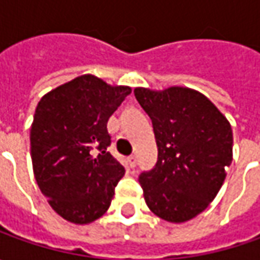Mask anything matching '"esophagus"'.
Masks as SVG:
<instances>
[{
    "instance_id": "1",
    "label": "esophagus",
    "mask_w": 260,
    "mask_h": 260,
    "mask_svg": "<svg viewBox=\"0 0 260 260\" xmlns=\"http://www.w3.org/2000/svg\"><path fill=\"white\" fill-rule=\"evenodd\" d=\"M127 165L130 169H135L136 165H137V159H136L135 156H128L127 157Z\"/></svg>"
}]
</instances>
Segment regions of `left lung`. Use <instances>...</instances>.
Wrapping results in <instances>:
<instances>
[{
    "label": "left lung",
    "mask_w": 260,
    "mask_h": 260,
    "mask_svg": "<svg viewBox=\"0 0 260 260\" xmlns=\"http://www.w3.org/2000/svg\"><path fill=\"white\" fill-rule=\"evenodd\" d=\"M136 100L152 120L157 162L139 182L150 211L171 223L203 213L218 194L233 160L232 125L201 92L171 86L136 88Z\"/></svg>",
    "instance_id": "8db88e82"
}]
</instances>
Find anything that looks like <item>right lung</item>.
Wrapping results in <instances>:
<instances>
[{
	"mask_svg": "<svg viewBox=\"0 0 260 260\" xmlns=\"http://www.w3.org/2000/svg\"><path fill=\"white\" fill-rule=\"evenodd\" d=\"M132 92L82 75L42 96L30 128L36 182L65 220L88 224L108 210L124 168L107 147V121Z\"/></svg>",
	"mask_w": 260,
	"mask_h": 260,
	"instance_id": "obj_1",
	"label": "right lung"
}]
</instances>
